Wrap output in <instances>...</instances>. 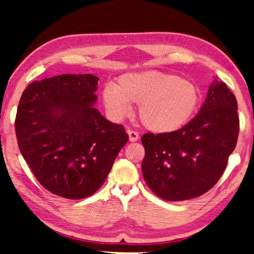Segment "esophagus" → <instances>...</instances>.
Wrapping results in <instances>:
<instances>
[{
	"instance_id": "esophagus-1",
	"label": "esophagus",
	"mask_w": 254,
	"mask_h": 254,
	"mask_svg": "<svg viewBox=\"0 0 254 254\" xmlns=\"http://www.w3.org/2000/svg\"><path fill=\"white\" fill-rule=\"evenodd\" d=\"M127 134H128V139H130L131 142H134L137 139H139V133L135 132V131H132V130H128L127 131Z\"/></svg>"
}]
</instances>
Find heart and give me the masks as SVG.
<instances>
[{
  "label": "heart",
  "mask_w": 254,
  "mask_h": 254,
  "mask_svg": "<svg viewBox=\"0 0 254 254\" xmlns=\"http://www.w3.org/2000/svg\"><path fill=\"white\" fill-rule=\"evenodd\" d=\"M102 101L115 119L126 117L131 103L139 104L137 114L145 128L170 133L194 118L201 92L198 85L179 75L159 70L132 71L120 76L115 85H105Z\"/></svg>",
  "instance_id": "b5f03b06"
}]
</instances>
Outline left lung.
Listing matches in <instances>:
<instances>
[{"mask_svg":"<svg viewBox=\"0 0 254 254\" xmlns=\"http://www.w3.org/2000/svg\"><path fill=\"white\" fill-rule=\"evenodd\" d=\"M240 130L238 102L216 78L198 114L170 133H145L142 174L158 197L171 201L201 196L218 182Z\"/></svg>","mask_w":254,"mask_h":254,"instance_id":"obj_1","label":"left lung"}]
</instances>
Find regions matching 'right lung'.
<instances>
[{
    "mask_svg": "<svg viewBox=\"0 0 254 254\" xmlns=\"http://www.w3.org/2000/svg\"><path fill=\"white\" fill-rule=\"evenodd\" d=\"M98 78L58 75L30 84L15 118L18 145L47 190L68 199L93 195L104 184L128 136L94 107Z\"/></svg>",
    "mask_w": 254,
    "mask_h": 254,
    "instance_id": "add662e5",
    "label": "right lung"
}]
</instances>
